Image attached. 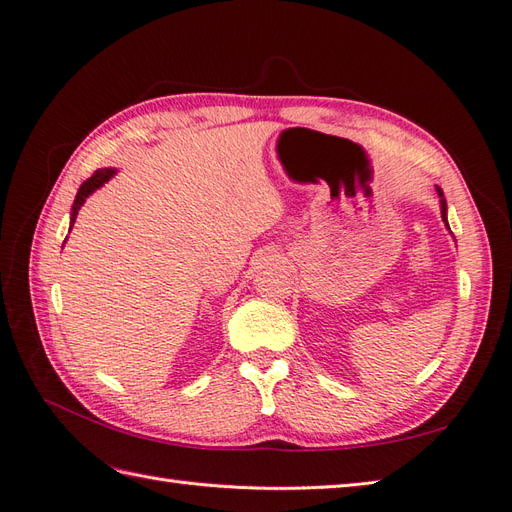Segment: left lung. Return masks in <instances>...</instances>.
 Listing matches in <instances>:
<instances>
[{
    "label": "left lung",
    "mask_w": 512,
    "mask_h": 512,
    "mask_svg": "<svg viewBox=\"0 0 512 512\" xmlns=\"http://www.w3.org/2000/svg\"><path fill=\"white\" fill-rule=\"evenodd\" d=\"M438 196H440V205H442V220L446 222V200H444V194L440 188H438ZM446 226H448V222H446Z\"/></svg>",
    "instance_id": "8db88e82"
}]
</instances>
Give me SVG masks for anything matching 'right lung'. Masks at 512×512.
Segmentation results:
<instances>
[{
  "instance_id": "right-lung-1",
  "label": "right lung",
  "mask_w": 512,
  "mask_h": 512,
  "mask_svg": "<svg viewBox=\"0 0 512 512\" xmlns=\"http://www.w3.org/2000/svg\"><path fill=\"white\" fill-rule=\"evenodd\" d=\"M117 173L115 168H98L94 175H91L81 188H79V192H76V198H74V205H72V213H70V228L74 226V220H76V215H79V209L83 207V203L87 200V196L91 194V192H96L98 188H102V185L111 179L113 175Z\"/></svg>"
}]
</instances>
